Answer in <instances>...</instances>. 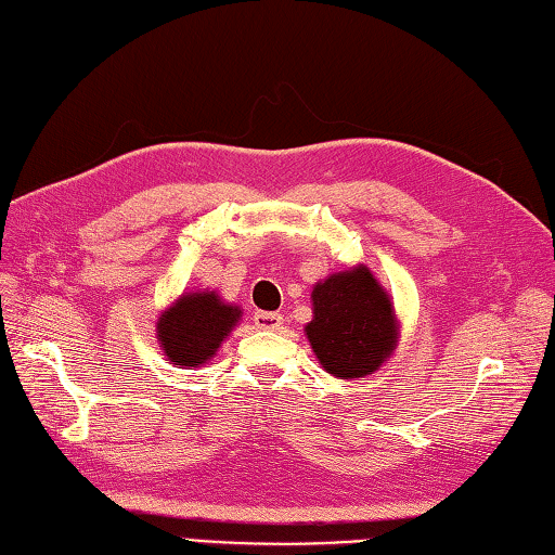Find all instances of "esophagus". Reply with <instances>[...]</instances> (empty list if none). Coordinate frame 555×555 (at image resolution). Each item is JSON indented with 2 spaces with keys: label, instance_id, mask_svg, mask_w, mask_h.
Returning a JSON list of instances; mask_svg holds the SVG:
<instances>
[{
  "label": "esophagus",
  "instance_id": "obj_1",
  "mask_svg": "<svg viewBox=\"0 0 555 555\" xmlns=\"http://www.w3.org/2000/svg\"><path fill=\"white\" fill-rule=\"evenodd\" d=\"M254 323H256V327H261V331H280L285 319H282V313L258 311V313H254Z\"/></svg>",
  "mask_w": 555,
  "mask_h": 555
}]
</instances>
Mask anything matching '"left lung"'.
Listing matches in <instances>:
<instances>
[{
  "instance_id": "8db88e82",
  "label": "left lung",
  "mask_w": 555,
  "mask_h": 555,
  "mask_svg": "<svg viewBox=\"0 0 555 555\" xmlns=\"http://www.w3.org/2000/svg\"><path fill=\"white\" fill-rule=\"evenodd\" d=\"M311 313L304 333L323 371L335 378H366L398 349L392 297L364 263L315 282Z\"/></svg>"
}]
</instances>
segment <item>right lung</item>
Segmentation results:
<instances>
[{
    "instance_id": "obj_1",
    "label": "right lung",
    "mask_w": 555,
    "mask_h": 555,
    "mask_svg": "<svg viewBox=\"0 0 555 555\" xmlns=\"http://www.w3.org/2000/svg\"><path fill=\"white\" fill-rule=\"evenodd\" d=\"M242 309L224 301L218 292H182L157 315L155 335L165 359L177 369H198L218 354Z\"/></svg>"
}]
</instances>
